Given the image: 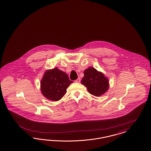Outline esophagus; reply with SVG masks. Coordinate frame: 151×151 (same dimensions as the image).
Wrapping results in <instances>:
<instances>
[{
  "label": "esophagus",
  "instance_id": "esophagus-1",
  "mask_svg": "<svg viewBox=\"0 0 151 151\" xmlns=\"http://www.w3.org/2000/svg\"><path fill=\"white\" fill-rule=\"evenodd\" d=\"M75 83H80V78H77L76 80H75Z\"/></svg>",
  "mask_w": 151,
  "mask_h": 151
}]
</instances>
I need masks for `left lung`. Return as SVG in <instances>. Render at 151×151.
Wrapping results in <instances>:
<instances>
[{
	"label": "left lung",
	"mask_w": 151,
	"mask_h": 151,
	"mask_svg": "<svg viewBox=\"0 0 151 151\" xmlns=\"http://www.w3.org/2000/svg\"><path fill=\"white\" fill-rule=\"evenodd\" d=\"M84 76L81 83L88 88V92L96 96L104 94L109 88L108 80L101 73L92 67L88 68L83 72Z\"/></svg>",
	"instance_id": "left-lung-1"
}]
</instances>
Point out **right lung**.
Instances as JSON below:
<instances>
[{
	"instance_id": "right-lung-1",
	"label": "right lung",
	"mask_w": 151,
	"mask_h": 151,
	"mask_svg": "<svg viewBox=\"0 0 151 151\" xmlns=\"http://www.w3.org/2000/svg\"><path fill=\"white\" fill-rule=\"evenodd\" d=\"M68 75L57 68L45 73L41 82L42 93L47 99L58 101L66 93V89L72 83Z\"/></svg>"
}]
</instances>
